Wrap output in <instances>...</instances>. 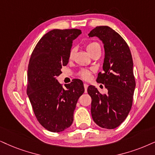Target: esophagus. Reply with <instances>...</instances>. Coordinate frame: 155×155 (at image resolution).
<instances>
[{"instance_id": "34e87169", "label": "esophagus", "mask_w": 155, "mask_h": 155, "mask_svg": "<svg viewBox=\"0 0 155 155\" xmlns=\"http://www.w3.org/2000/svg\"><path fill=\"white\" fill-rule=\"evenodd\" d=\"M84 90H85V93L87 92V88H88V84H84Z\"/></svg>"}]
</instances>
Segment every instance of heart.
I'll return each mask as SVG.
<instances>
[{"mask_svg":"<svg viewBox=\"0 0 155 155\" xmlns=\"http://www.w3.org/2000/svg\"><path fill=\"white\" fill-rule=\"evenodd\" d=\"M87 51L89 52V54L90 55H91L94 52L97 51L99 50L101 51V46L100 44L97 41H92L89 43L87 45ZM74 49L72 48V49L70 50L69 51V54H68V58L70 60H71L74 57ZM79 75L81 79H83L84 80H89L91 77V71L90 70H87V69H83L81 70L79 72Z\"/></svg>","mask_w":155,"mask_h":155,"instance_id":"heart-1","label":"heart"}]
</instances>
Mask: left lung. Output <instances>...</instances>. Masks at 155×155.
Listing matches in <instances>:
<instances>
[{
  "instance_id": "left-lung-1",
  "label": "left lung",
  "mask_w": 155,
  "mask_h": 155,
  "mask_svg": "<svg viewBox=\"0 0 155 155\" xmlns=\"http://www.w3.org/2000/svg\"><path fill=\"white\" fill-rule=\"evenodd\" d=\"M89 36H97L104 44V71L98 74L97 81L108 90L103 94L94 86L88 87L92 119L98 126L112 130L124 121L132 108L136 86L132 56L124 38L110 27L97 26Z\"/></svg>"
}]
</instances>
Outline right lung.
Returning a JSON list of instances; mask_svg holds the SVG:
<instances>
[{
	"instance_id": "1",
	"label": "right lung",
	"mask_w": 155,
	"mask_h": 155,
	"mask_svg": "<svg viewBox=\"0 0 155 155\" xmlns=\"http://www.w3.org/2000/svg\"><path fill=\"white\" fill-rule=\"evenodd\" d=\"M79 29H54L35 46L27 73V94L38 122L52 132L71 126L78 99L84 92L83 82L74 79L64 88L56 79L67 65L73 40Z\"/></svg>"
}]
</instances>
